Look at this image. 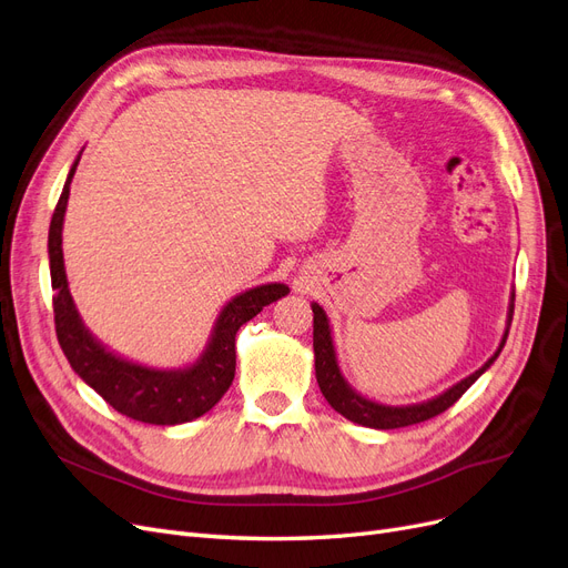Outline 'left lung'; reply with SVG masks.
Listing matches in <instances>:
<instances>
[{"mask_svg":"<svg viewBox=\"0 0 568 568\" xmlns=\"http://www.w3.org/2000/svg\"><path fill=\"white\" fill-rule=\"evenodd\" d=\"M311 311H314V356H316V379L318 387L325 396L327 404H331L339 415H344L346 419H352L356 425L371 427V429H398V427H408V425H417L425 423L429 417H436L438 413L448 410L457 398H460L474 382H477L490 365L496 361L503 352V346L507 342V333H509V323H511V314H515V290L509 295V306H507V325L503 339L498 344L496 354H493L479 371H474L469 377L460 379L457 384H453L450 389L442 392L434 398L419 400V404H408V406H389V404H379V400H373L368 396H363L361 392H356L346 377L339 371L337 363V352H335V342H333V327H331V318H327L325 308L316 302H311Z\"/></svg>","mask_w":568,"mask_h":568,"instance_id":"left-lung-1","label":"left lung"}]
</instances>
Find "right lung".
Segmentation results:
<instances>
[{"instance_id":"right-lung-1","label":"right lung","mask_w":568,"mask_h":568,"mask_svg":"<svg viewBox=\"0 0 568 568\" xmlns=\"http://www.w3.org/2000/svg\"><path fill=\"white\" fill-rule=\"evenodd\" d=\"M82 155V151H80ZM80 155L72 162L59 205L49 226V271L53 287V318L61 349L91 389L118 413L145 425H184L205 415L226 394L235 375V333L271 302L285 297L290 287L266 283L229 300L214 321L203 354L184 368H151L108 349L89 333L72 302L63 262V222L72 176Z\"/></svg>"}]
</instances>
